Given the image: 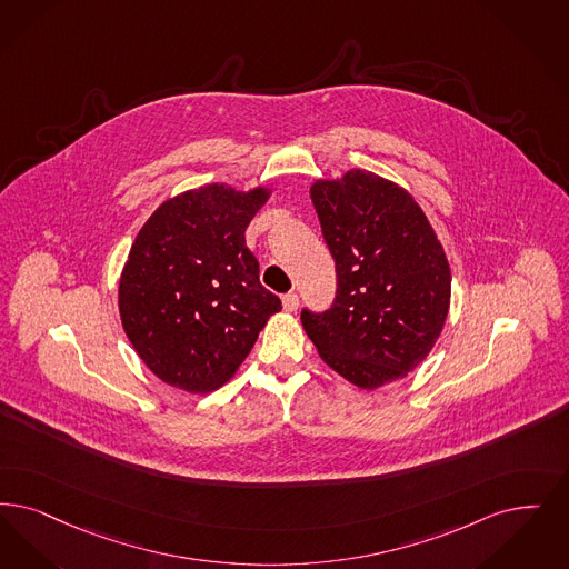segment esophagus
Instances as JSON below:
<instances>
[{
	"instance_id": "1",
	"label": "esophagus",
	"mask_w": 569,
	"mask_h": 569,
	"mask_svg": "<svg viewBox=\"0 0 569 569\" xmlns=\"http://www.w3.org/2000/svg\"><path fill=\"white\" fill-rule=\"evenodd\" d=\"M281 302H283V309H286V311L295 313L296 309H298V295H296V292H288V295H283Z\"/></svg>"
}]
</instances>
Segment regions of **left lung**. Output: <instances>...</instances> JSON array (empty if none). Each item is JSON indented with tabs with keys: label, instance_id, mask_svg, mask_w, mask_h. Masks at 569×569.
<instances>
[{
	"label": "left lung",
	"instance_id": "8db88e82",
	"mask_svg": "<svg viewBox=\"0 0 569 569\" xmlns=\"http://www.w3.org/2000/svg\"><path fill=\"white\" fill-rule=\"evenodd\" d=\"M337 267L330 309H302L326 365L362 389L405 377L430 353L451 300V271L421 207L405 188L353 169L311 186Z\"/></svg>",
	"mask_w": 569,
	"mask_h": 569
}]
</instances>
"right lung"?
Wrapping results in <instances>:
<instances>
[{
	"mask_svg": "<svg viewBox=\"0 0 569 569\" xmlns=\"http://www.w3.org/2000/svg\"><path fill=\"white\" fill-rule=\"evenodd\" d=\"M267 199V188L209 183L164 201L139 230L118 307L137 356L160 381L190 393L227 383L281 309L246 246Z\"/></svg>",
	"mask_w": 569,
	"mask_h": 569,
	"instance_id": "add662e5",
	"label": "right lung"
}]
</instances>
